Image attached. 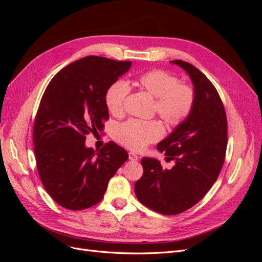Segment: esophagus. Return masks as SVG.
I'll return each instance as SVG.
<instances>
[{
    "mask_svg": "<svg viewBox=\"0 0 262 262\" xmlns=\"http://www.w3.org/2000/svg\"><path fill=\"white\" fill-rule=\"evenodd\" d=\"M129 160H130V161H133V162H136V161L139 160V157H138L137 154H134V153L130 152V153H129Z\"/></svg>",
    "mask_w": 262,
    "mask_h": 262,
    "instance_id": "1",
    "label": "esophagus"
}]
</instances>
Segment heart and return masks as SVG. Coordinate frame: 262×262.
I'll list each match as a JSON object with an SVG mask.
<instances>
[{
	"label": "heart",
	"instance_id": "1",
	"mask_svg": "<svg viewBox=\"0 0 262 262\" xmlns=\"http://www.w3.org/2000/svg\"><path fill=\"white\" fill-rule=\"evenodd\" d=\"M136 84L141 91L155 98L154 113L169 126H177L191 114L195 102L193 87L178 82V78L164 70H152L139 75ZM128 86L117 81L106 92V106L114 116H121L124 100L128 95ZM164 134L162 124L156 120L141 121L131 119L118 126L115 138L124 146L133 150H141L149 143L160 140Z\"/></svg>",
	"mask_w": 262,
	"mask_h": 262
}]
</instances>
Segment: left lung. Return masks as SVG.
Instances as JSON below:
<instances>
[{"mask_svg":"<svg viewBox=\"0 0 262 262\" xmlns=\"http://www.w3.org/2000/svg\"><path fill=\"white\" fill-rule=\"evenodd\" d=\"M188 73L195 91L191 114L157 144L171 169H163L156 158L143 157V175L134 185L138 200L165 215L184 212L199 202L217 179L227 146L225 109L215 87L195 67L170 61Z\"/></svg>","mask_w":262,"mask_h":262,"instance_id":"left-lung-1","label":"left lung"}]
</instances>
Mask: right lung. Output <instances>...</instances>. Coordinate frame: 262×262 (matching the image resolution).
I'll return each mask as SVG.
<instances>
[{"mask_svg": "<svg viewBox=\"0 0 262 262\" xmlns=\"http://www.w3.org/2000/svg\"><path fill=\"white\" fill-rule=\"evenodd\" d=\"M130 67V61L90 55L62 69L47 86L34 123V150L45 189L63 208L78 211L100 202L128 160L114 142L96 153L85 140L104 128L106 92Z\"/></svg>", "mask_w": 262, "mask_h": 262, "instance_id": "right-lung-1", "label": "right lung"}]
</instances>
